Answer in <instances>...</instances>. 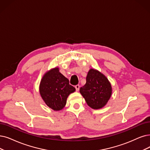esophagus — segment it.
<instances>
[{
    "label": "esophagus",
    "mask_w": 150,
    "mask_h": 150,
    "mask_svg": "<svg viewBox=\"0 0 150 150\" xmlns=\"http://www.w3.org/2000/svg\"><path fill=\"white\" fill-rule=\"evenodd\" d=\"M75 88H76V91H79V88H80V86L79 85H76V86H75Z\"/></svg>",
    "instance_id": "34e87169"
}]
</instances>
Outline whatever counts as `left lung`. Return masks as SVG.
I'll list each match as a JSON object with an SVG mask.
<instances>
[{
    "label": "left lung",
    "instance_id": "obj_1",
    "mask_svg": "<svg viewBox=\"0 0 150 150\" xmlns=\"http://www.w3.org/2000/svg\"><path fill=\"white\" fill-rule=\"evenodd\" d=\"M80 93L90 107L98 110L108 103L112 94V87L104 74L91 69L86 77V83L80 88Z\"/></svg>",
    "mask_w": 150,
    "mask_h": 150
}]
</instances>
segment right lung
<instances>
[{"instance_id":"1","label":"right lung","mask_w":150,"mask_h":150,"mask_svg":"<svg viewBox=\"0 0 150 150\" xmlns=\"http://www.w3.org/2000/svg\"><path fill=\"white\" fill-rule=\"evenodd\" d=\"M75 91V88L69 84V80L59 73L58 68L47 71L39 86L41 97L50 108L55 111L62 110L67 104L69 95Z\"/></svg>"}]
</instances>
